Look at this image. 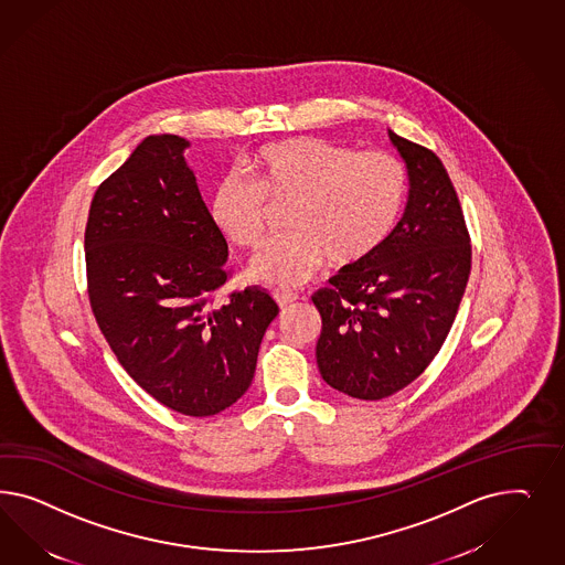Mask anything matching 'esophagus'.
<instances>
[{
	"label": "esophagus",
	"instance_id": "34e87169",
	"mask_svg": "<svg viewBox=\"0 0 565 565\" xmlns=\"http://www.w3.org/2000/svg\"><path fill=\"white\" fill-rule=\"evenodd\" d=\"M274 298L275 302L279 305V308H288L291 302H296V300H298V296H296V294H291V291H275Z\"/></svg>",
	"mask_w": 565,
	"mask_h": 565
}]
</instances>
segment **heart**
Instances as JSON below:
<instances>
[{
  "instance_id": "1",
  "label": "heart",
  "mask_w": 565,
  "mask_h": 565,
  "mask_svg": "<svg viewBox=\"0 0 565 565\" xmlns=\"http://www.w3.org/2000/svg\"><path fill=\"white\" fill-rule=\"evenodd\" d=\"M250 184L230 173L209 194V220L230 244L255 250L271 209H290L291 236L267 244L248 277L269 288H296L323 269L369 263L394 236L408 203L411 178L392 153L323 138H290L258 147L242 163Z\"/></svg>"
}]
</instances>
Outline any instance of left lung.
Instances as JSON below:
<instances>
[{"label":"left lung","mask_w":565,"mask_h":565,"mask_svg":"<svg viewBox=\"0 0 565 565\" xmlns=\"http://www.w3.org/2000/svg\"><path fill=\"white\" fill-rule=\"evenodd\" d=\"M390 138L411 175L399 225L379 255L312 296L323 321L321 376L359 399L394 395L425 373L454 326L472 267L462 205L441 159L395 132Z\"/></svg>","instance_id":"8db88e82"}]
</instances>
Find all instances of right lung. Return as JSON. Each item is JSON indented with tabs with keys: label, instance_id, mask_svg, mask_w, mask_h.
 I'll list each match as a JSON object with an SVG mask.
<instances>
[{
	"label": "right lung",
	"instance_id": "add662e5",
	"mask_svg": "<svg viewBox=\"0 0 565 565\" xmlns=\"http://www.w3.org/2000/svg\"><path fill=\"white\" fill-rule=\"evenodd\" d=\"M175 135L147 137L95 192L85 230L86 290L124 371L163 406L213 416L253 383L279 312L260 288L232 291L227 242Z\"/></svg>",
	"mask_w": 565,
	"mask_h": 565
}]
</instances>
